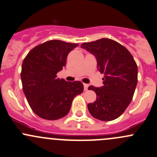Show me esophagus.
I'll use <instances>...</instances> for the list:
<instances>
[{"mask_svg": "<svg viewBox=\"0 0 157 157\" xmlns=\"http://www.w3.org/2000/svg\"><path fill=\"white\" fill-rule=\"evenodd\" d=\"M83 86H84V90H85V91H86V90H88L89 85L86 83H83Z\"/></svg>", "mask_w": 157, "mask_h": 157, "instance_id": "obj_1", "label": "esophagus"}]
</instances>
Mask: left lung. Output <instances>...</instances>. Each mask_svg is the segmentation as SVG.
Listing matches in <instances>:
<instances>
[{"label":"left lung","instance_id":"1","mask_svg":"<svg viewBox=\"0 0 157 157\" xmlns=\"http://www.w3.org/2000/svg\"><path fill=\"white\" fill-rule=\"evenodd\" d=\"M82 48L96 58L98 70L104 74L101 87L89 86L96 100L87 105L90 114L102 121L118 118L132 99L138 83V67L126 47L113 40L101 38L83 43Z\"/></svg>","mask_w":157,"mask_h":157}]
</instances>
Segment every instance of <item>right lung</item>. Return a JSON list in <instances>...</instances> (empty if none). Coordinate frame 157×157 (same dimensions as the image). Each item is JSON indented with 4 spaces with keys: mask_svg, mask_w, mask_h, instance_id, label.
I'll list each match as a JSON object with an SVG mask.
<instances>
[{
    "mask_svg": "<svg viewBox=\"0 0 157 157\" xmlns=\"http://www.w3.org/2000/svg\"><path fill=\"white\" fill-rule=\"evenodd\" d=\"M78 44L52 40L34 47L24 59L21 71L22 90L31 110L40 117L56 120L70 111L72 101L83 91L80 81L57 78L69 52Z\"/></svg>",
    "mask_w": 157,
    "mask_h": 157,
    "instance_id": "add662e5",
    "label": "right lung"
}]
</instances>
